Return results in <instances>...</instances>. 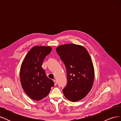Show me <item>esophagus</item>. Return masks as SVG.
Returning <instances> with one entry per match:
<instances>
[{
    "instance_id": "34e87169",
    "label": "esophagus",
    "mask_w": 121,
    "mask_h": 121,
    "mask_svg": "<svg viewBox=\"0 0 121 121\" xmlns=\"http://www.w3.org/2000/svg\"><path fill=\"white\" fill-rule=\"evenodd\" d=\"M53 82H54V85H56V84H57V82L56 80H53Z\"/></svg>"
}]
</instances>
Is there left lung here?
Wrapping results in <instances>:
<instances>
[{"mask_svg": "<svg viewBox=\"0 0 121 121\" xmlns=\"http://www.w3.org/2000/svg\"><path fill=\"white\" fill-rule=\"evenodd\" d=\"M56 52L64 62L67 70L68 83L63 90L69 100L82 99L92 88L94 69L92 60L83 46L67 44L56 47Z\"/></svg>", "mask_w": 121, "mask_h": 121, "instance_id": "obj_1", "label": "left lung"}]
</instances>
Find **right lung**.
I'll use <instances>...</instances> for the list:
<instances>
[{"instance_id":"right-lung-1","label":"right lung","mask_w":121,"mask_h":121,"mask_svg":"<svg viewBox=\"0 0 121 121\" xmlns=\"http://www.w3.org/2000/svg\"><path fill=\"white\" fill-rule=\"evenodd\" d=\"M52 50L50 46H35L28 52L22 63L20 80L25 93L36 101L45 97L54 82L42 68L43 61Z\"/></svg>"}]
</instances>
